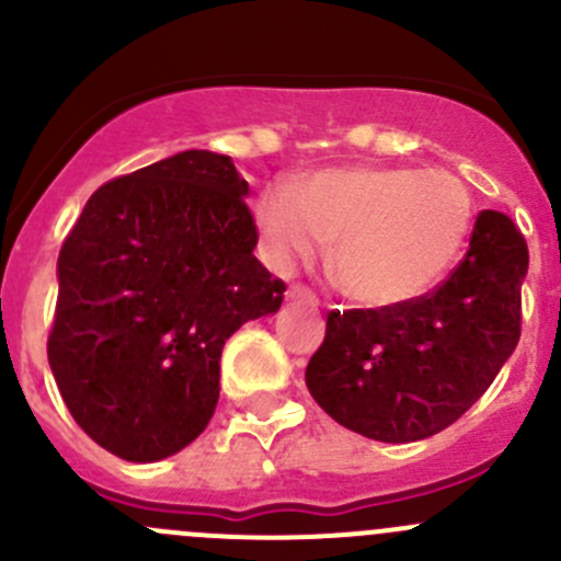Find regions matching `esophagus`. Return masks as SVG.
<instances>
[{"mask_svg": "<svg viewBox=\"0 0 561 561\" xmlns=\"http://www.w3.org/2000/svg\"><path fill=\"white\" fill-rule=\"evenodd\" d=\"M287 301H304V304H309V307H317V296L304 285L287 287Z\"/></svg>", "mask_w": 561, "mask_h": 561, "instance_id": "34e87169", "label": "esophagus"}]
</instances>
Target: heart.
<instances>
[{"instance_id": "obj_1", "label": "heart", "mask_w": 561, "mask_h": 561, "mask_svg": "<svg viewBox=\"0 0 561 561\" xmlns=\"http://www.w3.org/2000/svg\"><path fill=\"white\" fill-rule=\"evenodd\" d=\"M474 219L469 186L450 171L336 168L271 192L257 225L271 257L309 260L331 244L339 290L364 307H396L432 290Z\"/></svg>"}]
</instances>
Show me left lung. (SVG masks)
<instances>
[{
  "mask_svg": "<svg viewBox=\"0 0 561 561\" xmlns=\"http://www.w3.org/2000/svg\"><path fill=\"white\" fill-rule=\"evenodd\" d=\"M529 249L502 211H480L437 290L382 309L331 312L307 366L317 404L350 432L415 443L456 423L522 336Z\"/></svg>",
  "mask_w": 561,
  "mask_h": 561,
  "instance_id": "8db88e82",
  "label": "left lung"
}]
</instances>
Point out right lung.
<instances>
[{
    "label": "right lung",
    "mask_w": 561,
    "mask_h": 561,
    "mask_svg": "<svg viewBox=\"0 0 561 561\" xmlns=\"http://www.w3.org/2000/svg\"><path fill=\"white\" fill-rule=\"evenodd\" d=\"M247 195L230 157L181 151L100 186L61 244L50 371L78 426L124 461L201 437L225 342L282 307Z\"/></svg>",
    "instance_id": "obj_1"
}]
</instances>
